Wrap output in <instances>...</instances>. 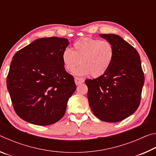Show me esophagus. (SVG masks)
<instances>
[{
	"instance_id": "34e87169",
	"label": "esophagus",
	"mask_w": 156,
	"mask_h": 156,
	"mask_svg": "<svg viewBox=\"0 0 156 156\" xmlns=\"http://www.w3.org/2000/svg\"><path fill=\"white\" fill-rule=\"evenodd\" d=\"M84 79H83V78H78V77L75 78V83H76V85H78V84H80L81 83H84Z\"/></svg>"
}]
</instances>
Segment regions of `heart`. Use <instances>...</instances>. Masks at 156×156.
<instances>
[{"mask_svg":"<svg viewBox=\"0 0 156 156\" xmlns=\"http://www.w3.org/2000/svg\"><path fill=\"white\" fill-rule=\"evenodd\" d=\"M115 56L113 44L107 40L84 38L74 42L72 49L62 53L63 65L67 72L72 73L79 64L76 75L90 74L94 78L103 76L112 65Z\"/></svg>","mask_w":156,"mask_h":156,"instance_id":"obj_1","label":"heart"}]
</instances>
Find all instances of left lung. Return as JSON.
Returning <instances> with one entry per match:
<instances>
[{"label":"left lung","mask_w":156,"mask_h":156,"mask_svg":"<svg viewBox=\"0 0 156 156\" xmlns=\"http://www.w3.org/2000/svg\"><path fill=\"white\" fill-rule=\"evenodd\" d=\"M110 41L115 56L103 76L85 80L88 100L94 114L104 122H117L138 109L144 82V72L137 50L115 34H100Z\"/></svg>","instance_id":"8db88e82"}]
</instances>
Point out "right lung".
<instances>
[{
  "label": "right lung",
  "instance_id": "obj_1",
  "mask_svg": "<svg viewBox=\"0 0 156 156\" xmlns=\"http://www.w3.org/2000/svg\"><path fill=\"white\" fill-rule=\"evenodd\" d=\"M67 38L50 37L34 41L16 53L7 87L16 114L36 125H50L65 115L76 91L74 78L66 72L62 55Z\"/></svg>",
  "mask_w": 156,
  "mask_h": 156
}]
</instances>
